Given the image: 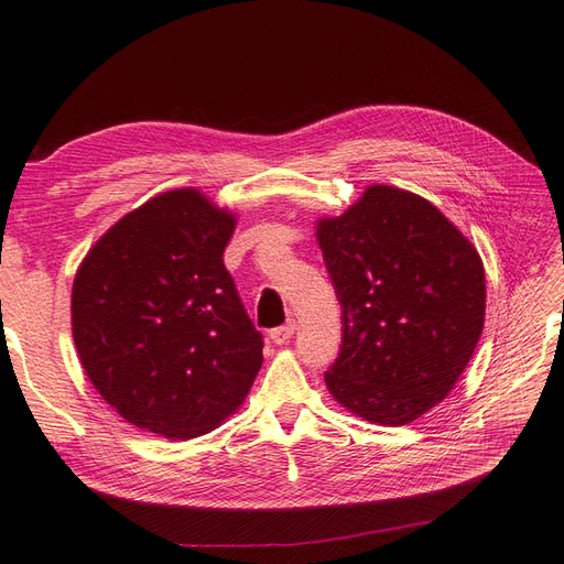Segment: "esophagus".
I'll return each instance as SVG.
<instances>
[{
	"mask_svg": "<svg viewBox=\"0 0 564 564\" xmlns=\"http://www.w3.org/2000/svg\"><path fill=\"white\" fill-rule=\"evenodd\" d=\"M294 334H296V322L289 319L286 324L273 328V332H270V338H273V343H278V345H284L294 338Z\"/></svg>",
	"mask_w": 564,
	"mask_h": 564,
	"instance_id": "34e87169",
	"label": "esophagus"
}]
</instances>
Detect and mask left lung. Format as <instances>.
Wrapping results in <instances>:
<instances>
[{"mask_svg":"<svg viewBox=\"0 0 564 564\" xmlns=\"http://www.w3.org/2000/svg\"><path fill=\"white\" fill-rule=\"evenodd\" d=\"M317 242L343 307L328 392L368 422H413L448 397L482 334L478 251L430 200L382 184L322 219Z\"/></svg>","mask_w":564,"mask_h":564,"instance_id":"obj_1","label":"left lung"}]
</instances>
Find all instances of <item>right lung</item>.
Listing matches in <instances>:
<instances>
[{"label": "right lung", "instance_id": "obj_1", "mask_svg": "<svg viewBox=\"0 0 564 564\" xmlns=\"http://www.w3.org/2000/svg\"><path fill=\"white\" fill-rule=\"evenodd\" d=\"M236 217L196 188L116 221L76 270L72 334L102 399L138 430L203 436L238 411L263 364L224 249Z\"/></svg>", "mask_w": 564, "mask_h": 564}]
</instances>
